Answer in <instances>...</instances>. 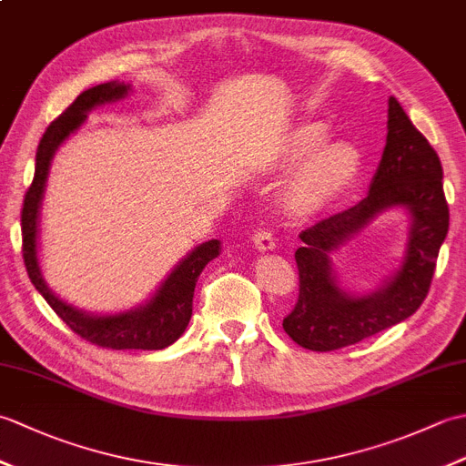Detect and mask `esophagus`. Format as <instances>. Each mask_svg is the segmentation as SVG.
Returning a JSON list of instances; mask_svg holds the SVG:
<instances>
[{"mask_svg":"<svg viewBox=\"0 0 466 466\" xmlns=\"http://www.w3.org/2000/svg\"><path fill=\"white\" fill-rule=\"evenodd\" d=\"M252 242L258 250H272L276 248V238L268 228H256L252 234Z\"/></svg>","mask_w":466,"mask_h":466,"instance_id":"1","label":"esophagus"}]
</instances>
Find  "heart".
Instances as JSON below:
<instances>
[{
    "mask_svg": "<svg viewBox=\"0 0 466 466\" xmlns=\"http://www.w3.org/2000/svg\"><path fill=\"white\" fill-rule=\"evenodd\" d=\"M326 137L324 126L306 124L286 140L284 164L290 167L305 164L286 187V202L299 214L316 212L332 202L359 172V152L344 142L324 147Z\"/></svg>",
    "mask_w": 466,
    "mask_h": 466,
    "instance_id": "b5f03b06",
    "label": "heart"
}]
</instances>
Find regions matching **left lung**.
Here are the masks:
<instances>
[{"instance_id":"obj_1","label":"left lung","mask_w":466,"mask_h":466,"mask_svg":"<svg viewBox=\"0 0 466 466\" xmlns=\"http://www.w3.org/2000/svg\"><path fill=\"white\" fill-rule=\"evenodd\" d=\"M392 205H407L413 214L408 256L382 291L352 299L329 276L328 254ZM447 232L449 204L439 154L390 97L389 136L369 196L300 232L302 246L294 254L299 300L282 320L284 332L302 349L330 352L409 319L427 299Z\"/></svg>"}]
</instances>
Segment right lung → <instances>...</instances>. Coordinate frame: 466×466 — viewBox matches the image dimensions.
<instances>
[{
	"label": "right lung",
	"mask_w": 466,
	"mask_h": 466,
	"mask_svg": "<svg viewBox=\"0 0 466 466\" xmlns=\"http://www.w3.org/2000/svg\"><path fill=\"white\" fill-rule=\"evenodd\" d=\"M130 87L117 82L94 86L82 92L46 127L35 154V172L22 206V254L29 280L52 310L84 340L112 350H162L184 334L192 316L198 276L220 254V242L208 240L176 266L160 290L144 309L117 316H92L72 309L47 289L37 266V210L42 202L49 162L56 147L86 120L87 110L104 102L120 100Z\"/></svg>",
	"instance_id": "1"
}]
</instances>
